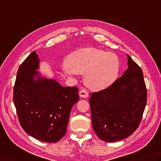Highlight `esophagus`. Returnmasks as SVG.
<instances>
[{"mask_svg": "<svg viewBox=\"0 0 161 161\" xmlns=\"http://www.w3.org/2000/svg\"><path fill=\"white\" fill-rule=\"evenodd\" d=\"M79 95L81 97H84V98H86L88 96H89V92L86 89H81L80 93H79Z\"/></svg>", "mask_w": 161, "mask_h": 161, "instance_id": "esophagus-1", "label": "esophagus"}]
</instances>
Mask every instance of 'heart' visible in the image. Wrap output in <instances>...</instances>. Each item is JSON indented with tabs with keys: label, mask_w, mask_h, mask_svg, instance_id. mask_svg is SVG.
Returning <instances> with one entry per match:
<instances>
[{
	"label": "heart",
	"mask_w": 161,
	"mask_h": 161,
	"mask_svg": "<svg viewBox=\"0 0 161 161\" xmlns=\"http://www.w3.org/2000/svg\"><path fill=\"white\" fill-rule=\"evenodd\" d=\"M64 71L68 76L84 74V82L91 89L101 91L111 86L117 78L119 61L112 52L93 47L81 49L68 56Z\"/></svg>",
	"instance_id": "1"
}]
</instances>
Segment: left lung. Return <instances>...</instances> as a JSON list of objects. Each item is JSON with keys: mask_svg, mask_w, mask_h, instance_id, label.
I'll list each match as a JSON object with an SVG mask.
<instances>
[{"mask_svg": "<svg viewBox=\"0 0 161 161\" xmlns=\"http://www.w3.org/2000/svg\"><path fill=\"white\" fill-rule=\"evenodd\" d=\"M128 68L111 86L91 93L89 103L93 128L108 142L130 136L139 126L147 92L142 70L129 55Z\"/></svg>", "mask_w": 161, "mask_h": 161, "instance_id": "1", "label": "left lung"}]
</instances>
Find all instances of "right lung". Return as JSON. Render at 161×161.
<instances>
[{"mask_svg":"<svg viewBox=\"0 0 161 161\" xmlns=\"http://www.w3.org/2000/svg\"><path fill=\"white\" fill-rule=\"evenodd\" d=\"M39 64L34 51L21 64L13 101L19 121L26 133L45 142H56L66 133L71 109L80 99L79 89L42 77L37 71Z\"/></svg>","mask_w":161,"mask_h":161,"instance_id":"obj_1","label":"right lung"}]
</instances>
